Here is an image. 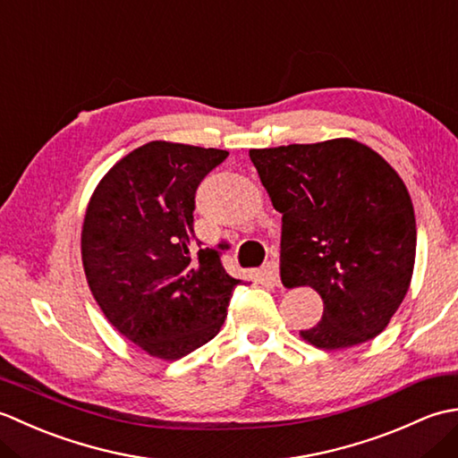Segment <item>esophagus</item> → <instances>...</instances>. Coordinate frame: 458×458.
I'll return each instance as SVG.
<instances>
[{"instance_id": "34e87169", "label": "esophagus", "mask_w": 458, "mask_h": 458, "mask_svg": "<svg viewBox=\"0 0 458 458\" xmlns=\"http://www.w3.org/2000/svg\"><path fill=\"white\" fill-rule=\"evenodd\" d=\"M264 274L274 281V284L277 285L279 284V267H277V261L276 259H269V261H266V266H264Z\"/></svg>"}]
</instances>
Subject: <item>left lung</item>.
I'll return each mask as SVG.
<instances>
[{"label": "left lung", "instance_id": "obj_1", "mask_svg": "<svg viewBox=\"0 0 458 458\" xmlns=\"http://www.w3.org/2000/svg\"><path fill=\"white\" fill-rule=\"evenodd\" d=\"M250 159L284 214L281 281L323 297V318L301 336L325 350L377 336L415 264V214L400 174L348 138L250 149Z\"/></svg>", "mask_w": 458, "mask_h": 458}]
</instances>
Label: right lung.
<instances>
[{"mask_svg":"<svg viewBox=\"0 0 458 458\" xmlns=\"http://www.w3.org/2000/svg\"><path fill=\"white\" fill-rule=\"evenodd\" d=\"M224 149L149 141L96 187L82 226V264L96 303L145 352L177 360L218 335L240 279L222 250L194 236V194Z\"/></svg>","mask_w":458,"mask_h":458,"instance_id":"right-lung-1","label":"right lung"}]
</instances>
